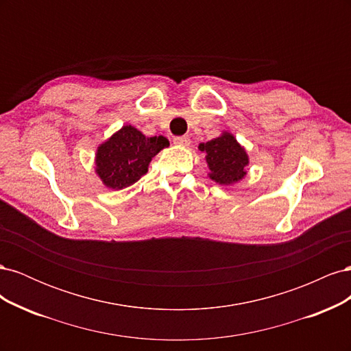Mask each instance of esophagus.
Returning <instances> with one entry per match:
<instances>
[{
	"label": "esophagus",
	"instance_id": "34e87169",
	"mask_svg": "<svg viewBox=\"0 0 351 351\" xmlns=\"http://www.w3.org/2000/svg\"><path fill=\"white\" fill-rule=\"evenodd\" d=\"M174 145L182 146V147H187L190 145V139L187 136H180V137H174Z\"/></svg>",
	"mask_w": 351,
	"mask_h": 351
}]
</instances>
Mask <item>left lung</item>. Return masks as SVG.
<instances>
[{"label":"left lung","instance_id":"obj_1","mask_svg":"<svg viewBox=\"0 0 351 351\" xmlns=\"http://www.w3.org/2000/svg\"><path fill=\"white\" fill-rule=\"evenodd\" d=\"M199 151L205 154L209 168L208 177L221 186H234L247 174L249 155L234 134L222 132L215 139L199 143Z\"/></svg>","mask_w":351,"mask_h":351}]
</instances>
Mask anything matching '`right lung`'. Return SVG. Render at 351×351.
Listing matches in <instances>:
<instances>
[{"label": "right lung", "mask_w": 351, "mask_h": 351, "mask_svg": "<svg viewBox=\"0 0 351 351\" xmlns=\"http://www.w3.org/2000/svg\"><path fill=\"white\" fill-rule=\"evenodd\" d=\"M164 136L147 137L136 127L125 124L97 147L95 173L105 187L123 190L146 173L152 158L168 147Z\"/></svg>", "instance_id": "add662e5"}]
</instances>
